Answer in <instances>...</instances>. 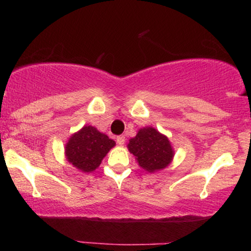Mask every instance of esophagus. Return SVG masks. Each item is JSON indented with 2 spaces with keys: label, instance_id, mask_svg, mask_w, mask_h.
<instances>
[{
  "label": "esophagus",
  "instance_id": "34e87169",
  "mask_svg": "<svg viewBox=\"0 0 251 251\" xmlns=\"http://www.w3.org/2000/svg\"><path fill=\"white\" fill-rule=\"evenodd\" d=\"M125 142H126V137L125 136H118V137H116V143H118L120 146H122L123 144H125Z\"/></svg>",
  "mask_w": 251,
  "mask_h": 251
}]
</instances>
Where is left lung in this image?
Returning a JSON list of instances; mask_svg holds the SVG:
<instances>
[{
    "mask_svg": "<svg viewBox=\"0 0 251 251\" xmlns=\"http://www.w3.org/2000/svg\"><path fill=\"white\" fill-rule=\"evenodd\" d=\"M126 147L135 156L138 166L151 174L167 168L175 156L169 138L153 126L140 128Z\"/></svg>",
    "mask_w": 251,
    "mask_h": 251,
    "instance_id": "obj_1",
    "label": "left lung"
}]
</instances>
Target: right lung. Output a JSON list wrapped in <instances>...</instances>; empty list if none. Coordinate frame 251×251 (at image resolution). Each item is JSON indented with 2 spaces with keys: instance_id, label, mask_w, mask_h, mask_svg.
<instances>
[{
  "instance_id": "right-lung-1",
  "label": "right lung",
  "mask_w": 251,
  "mask_h": 251,
  "mask_svg": "<svg viewBox=\"0 0 251 251\" xmlns=\"http://www.w3.org/2000/svg\"><path fill=\"white\" fill-rule=\"evenodd\" d=\"M115 142L92 126H84L68 138L65 156L72 166L82 173H92L100 166Z\"/></svg>"
}]
</instances>
